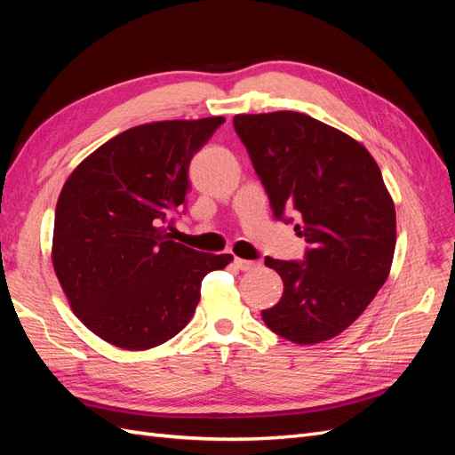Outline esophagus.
I'll use <instances>...</instances> for the list:
<instances>
[{"label":"esophagus","instance_id":"1","mask_svg":"<svg viewBox=\"0 0 455 455\" xmlns=\"http://www.w3.org/2000/svg\"><path fill=\"white\" fill-rule=\"evenodd\" d=\"M233 264H235L241 271H251L256 269L259 266V261H252V259H243V258H235L233 259Z\"/></svg>","mask_w":455,"mask_h":455}]
</instances>
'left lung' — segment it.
Returning <instances> with one entry per match:
<instances>
[{"instance_id": "1", "label": "left lung", "mask_w": 455, "mask_h": 455, "mask_svg": "<svg viewBox=\"0 0 455 455\" xmlns=\"http://www.w3.org/2000/svg\"><path fill=\"white\" fill-rule=\"evenodd\" d=\"M233 127L269 197L273 216L307 241L304 259L266 258L284 292L261 311L275 334L311 346L343 332L391 269L396 218L366 148L306 114L235 116Z\"/></svg>"}]
</instances>
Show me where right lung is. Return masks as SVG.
Returning a JSON list of instances; mask_svg holds the SVG:
<instances>
[{
	"label": "right lung",
	"mask_w": 455,
	"mask_h": 455,
	"mask_svg": "<svg viewBox=\"0 0 455 455\" xmlns=\"http://www.w3.org/2000/svg\"><path fill=\"white\" fill-rule=\"evenodd\" d=\"M224 117L159 121L114 136L68 178L54 211L52 266L77 319L129 351L174 338L189 323L206 273L231 254L172 241L188 169Z\"/></svg>",
	"instance_id": "right-lung-1"
}]
</instances>
